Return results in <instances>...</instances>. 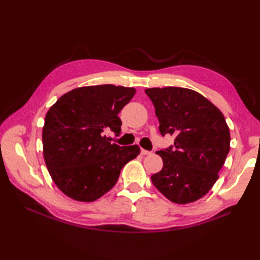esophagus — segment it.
<instances>
[{"label":"esophagus","instance_id":"34e87169","mask_svg":"<svg viewBox=\"0 0 260 260\" xmlns=\"http://www.w3.org/2000/svg\"><path fill=\"white\" fill-rule=\"evenodd\" d=\"M141 154H142V155H151L152 152H149V151H146V149L141 148Z\"/></svg>","mask_w":260,"mask_h":260}]
</instances>
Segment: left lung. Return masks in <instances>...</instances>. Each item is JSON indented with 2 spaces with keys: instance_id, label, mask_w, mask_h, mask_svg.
<instances>
[{
  "instance_id": "left-lung-1",
  "label": "left lung",
  "mask_w": 260,
  "mask_h": 260,
  "mask_svg": "<svg viewBox=\"0 0 260 260\" xmlns=\"http://www.w3.org/2000/svg\"><path fill=\"white\" fill-rule=\"evenodd\" d=\"M162 136H175V147L156 154L162 169L152 182L165 198L181 204L205 196L219 178L230 151V130L223 114L202 94L166 86L146 89Z\"/></svg>"
}]
</instances>
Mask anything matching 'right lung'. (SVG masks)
Returning <instances> with one entry per match:
<instances>
[{
    "label": "right lung",
    "mask_w": 260,
    "mask_h": 260,
    "mask_svg": "<svg viewBox=\"0 0 260 260\" xmlns=\"http://www.w3.org/2000/svg\"><path fill=\"white\" fill-rule=\"evenodd\" d=\"M135 88L113 84L81 86L61 95L46 113L43 156L54 183L69 199L94 202L116 184L138 145L109 142L105 132L120 133L121 109Z\"/></svg>",
    "instance_id": "1"
}]
</instances>
